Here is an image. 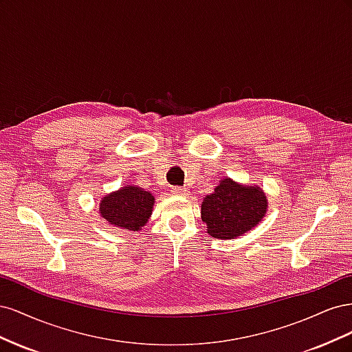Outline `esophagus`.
<instances>
[{
	"label": "esophagus",
	"instance_id": "1",
	"mask_svg": "<svg viewBox=\"0 0 352 352\" xmlns=\"http://www.w3.org/2000/svg\"><path fill=\"white\" fill-rule=\"evenodd\" d=\"M172 194L177 195V197H188L189 195V190L186 188H173L172 189Z\"/></svg>",
	"mask_w": 352,
	"mask_h": 352
}]
</instances>
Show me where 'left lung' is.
<instances>
[{
    "label": "left lung",
    "instance_id": "left-lung-1",
    "mask_svg": "<svg viewBox=\"0 0 352 352\" xmlns=\"http://www.w3.org/2000/svg\"><path fill=\"white\" fill-rule=\"evenodd\" d=\"M267 208V197L260 186L221 177L214 190L202 199L201 219L210 236L235 239L257 226Z\"/></svg>",
    "mask_w": 352,
    "mask_h": 352
}]
</instances>
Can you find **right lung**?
I'll use <instances>...</instances> for the list:
<instances>
[{"mask_svg": "<svg viewBox=\"0 0 352 352\" xmlns=\"http://www.w3.org/2000/svg\"><path fill=\"white\" fill-rule=\"evenodd\" d=\"M155 198L138 185H124L104 195L100 201V216L114 228L141 230L150 220Z\"/></svg>", "mask_w": 352, "mask_h": 352, "instance_id": "1", "label": "right lung"}]
</instances>
